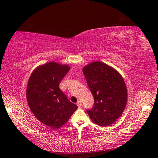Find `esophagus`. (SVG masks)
<instances>
[{
  "mask_svg": "<svg viewBox=\"0 0 158 158\" xmlns=\"http://www.w3.org/2000/svg\"><path fill=\"white\" fill-rule=\"evenodd\" d=\"M76 105H77L78 107H81V105H82V103H81L80 101H78L77 103H76Z\"/></svg>",
  "mask_w": 158,
  "mask_h": 158,
  "instance_id": "obj_1",
  "label": "esophagus"
}]
</instances>
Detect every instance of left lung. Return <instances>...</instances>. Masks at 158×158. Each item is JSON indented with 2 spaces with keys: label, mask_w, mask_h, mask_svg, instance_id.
Wrapping results in <instances>:
<instances>
[{
  "label": "left lung",
  "mask_w": 158,
  "mask_h": 158,
  "mask_svg": "<svg viewBox=\"0 0 158 158\" xmlns=\"http://www.w3.org/2000/svg\"><path fill=\"white\" fill-rule=\"evenodd\" d=\"M94 103L87 110L89 118L102 127L109 126L120 117L127 102V89L121 74L102 62H94L83 69Z\"/></svg>",
  "instance_id": "left-lung-1"
}]
</instances>
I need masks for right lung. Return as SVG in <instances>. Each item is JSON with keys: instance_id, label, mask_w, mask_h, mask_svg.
Instances as JSON below:
<instances>
[{"instance_id": "right-lung-1", "label": "right lung", "mask_w": 158, "mask_h": 158, "mask_svg": "<svg viewBox=\"0 0 158 158\" xmlns=\"http://www.w3.org/2000/svg\"><path fill=\"white\" fill-rule=\"evenodd\" d=\"M69 70L68 65L51 62L37 68L28 81L26 98L31 111L51 128L64 125L78 108L59 88Z\"/></svg>"}]
</instances>
